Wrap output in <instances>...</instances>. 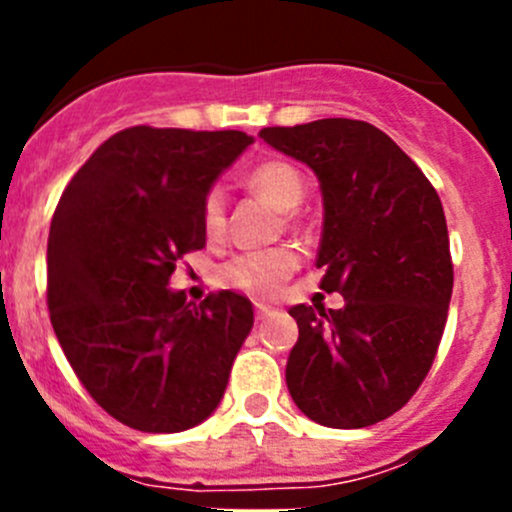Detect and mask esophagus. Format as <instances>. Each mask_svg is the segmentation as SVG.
<instances>
[{
  "mask_svg": "<svg viewBox=\"0 0 512 512\" xmlns=\"http://www.w3.org/2000/svg\"><path fill=\"white\" fill-rule=\"evenodd\" d=\"M272 312H275V309H272L270 304H262V302L255 304V319H257V322H265V319L270 317Z\"/></svg>",
  "mask_w": 512,
  "mask_h": 512,
  "instance_id": "obj_1",
  "label": "esophagus"
}]
</instances>
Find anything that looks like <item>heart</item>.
Here are the masks:
<instances>
[{"label":"heart","mask_w":512,"mask_h":512,"mask_svg":"<svg viewBox=\"0 0 512 512\" xmlns=\"http://www.w3.org/2000/svg\"><path fill=\"white\" fill-rule=\"evenodd\" d=\"M247 188L265 200L277 213H292L304 200V180L297 168L280 160L257 165L245 178ZM203 230L208 237H218L225 225V198L223 190L213 188L203 200ZM297 270V255L287 247H272L265 252H247L232 257L220 272V280L227 287H235L250 297H270L280 289L282 282Z\"/></svg>","instance_id":"heart-1"}]
</instances>
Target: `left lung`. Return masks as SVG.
<instances>
[{"instance_id": "left-lung-1", "label": "left lung", "mask_w": 512, "mask_h": 512, "mask_svg": "<svg viewBox=\"0 0 512 512\" xmlns=\"http://www.w3.org/2000/svg\"><path fill=\"white\" fill-rule=\"evenodd\" d=\"M275 151L314 170L324 223L317 267L342 309H289L299 339L287 389L304 416L364 428L401 409L426 379L453 292L443 205L421 168L376 126L322 118L262 128Z\"/></svg>"}]
</instances>
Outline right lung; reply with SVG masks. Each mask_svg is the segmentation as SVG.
I'll return each instance as SVG.
<instances>
[{
	"mask_svg": "<svg viewBox=\"0 0 512 512\" xmlns=\"http://www.w3.org/2000/svg\"><path fill=\"white\" fill-rule=\"evenodd\" d=\"M250 143L242 131L126 128L56 205L51 327L96 404L136 431H188L213 414L255 322L230 289L193 304L168 287L175 262L205 247V195Z\"/></svg>",
	"mask_w": 512,
	"mask_h": 512,
	"instance_id": "add662e5",
	"label": "right lung"
}]
</instances>
